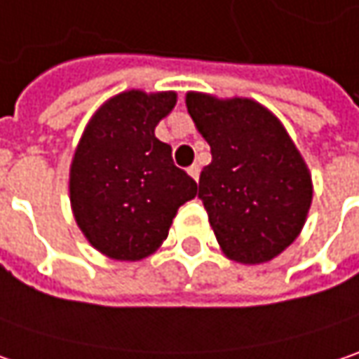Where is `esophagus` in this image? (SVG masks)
Instances as JSON below:
<instances>
[{"instance_id":"1","label":"esophagus","mask_w":359,"mask_h":359,"mask_svg":"<svg viewBox=\"0 0 359 359\" xmlns=\"http://www.w3.org/2000/svg\"><path fill=\"white\" fill-rule=\"evenodd\" d=\"M187 172H189V175H191V177H193L195 180H198L201 168H198V164H193V166H189V168H187Z\"/></svg>"}]
</instances>
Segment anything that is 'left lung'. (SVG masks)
I'll use <instances>...</instances> for the list:
<instances>
[{
	"mask_svg": "<svg viewBox=\"0 0 359 359\" xmlns=\"http://www.w3.org/2000/svg\"><path fill=\"white\" fill-rule=\"evenodd\" d=\"M187 108L212 161L198 198L223 253L245 265L277 257L302 233L311 175L283 124L259 102L189 92Z\"/></svg>",
	"mask_w": 359,
	"mask_h": 359,
	"instance_id": "obj_1",
	"label": "left lung"
}]
</instances>
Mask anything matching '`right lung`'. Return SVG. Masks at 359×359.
I'll return each mask as SVG.
<instances>
[{
	"label": "right lung",
	"instance_id": "right-lung-1",
	"mask_svg": "<svg viewBox=\"0 0 359 359\" xmlns=\"http://www.w3.org/2000/svg\"><path fill=\"white\" fill-rule=\"evenodd\" d=\"M175 104V92H122L102 104L80 138L70 166L72 210L106 257H149L168 237L180 205L195 198L196 182L154 136Z\"/></svg>",
	"mask_w": 359,
	"mask_h": 359
}]
</instances>
